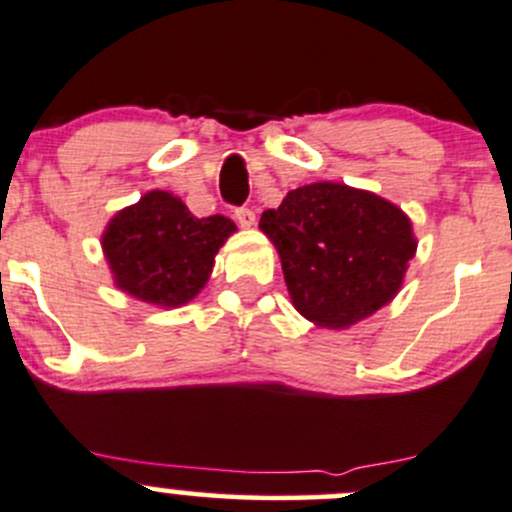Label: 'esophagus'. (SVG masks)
<instances>
[{"label": "esophagus", "instance_id": "1", "mask_svg": "<svg viewBox=\"0 0 512 512\" xmlns=\"http://www.w3.org/2000/svg\"><path fill=\"white\" fill-rule=\"evenodd\" d=\"M235 220L242 228H252L255 225V211L252 208H235Z\"/></svg>", "mask_w": 512, "mask_h": 512}]
</instances>
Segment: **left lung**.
<instances>
[{
	"label": "left lung",
	"instance_id": "obj_1",
	"mask_svg": "<svg viewBox=\"0 0 512 512\" xmlns=\"http://www.w3.org/2000/svg\"><path fill=\"white\" fill-rule=\"evenodd\" d=\"M294 309L316 326L348 328L392 301L417 240L395 203L346 184H309L265 211Z\"/></svg>",
	"mask_w": 512,
	"mask_h": 512
}]
</instances>
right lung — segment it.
<instances>
[{"instance_id":"1","label":"right lung","mask_w":512,"mask_h":512,"mask_svg":"<svg viewBox=\"0 0 512 512\" xmlns=\"http://www.w3.org/2000/svg\"><path fill=\"white\" fill-rule=\"evenodd\" d=\"M235 230L225 215L196 218L174 193L149 191L107 223L102 252L122 292L184 306L206 287L215 255Z\"/></svg>"}]
</instances>
